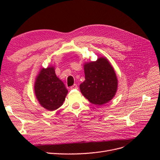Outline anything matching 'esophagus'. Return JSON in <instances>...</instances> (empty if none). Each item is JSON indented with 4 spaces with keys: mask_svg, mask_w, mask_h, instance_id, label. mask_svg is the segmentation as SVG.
<instances>
[{
    "mask_svg": "<svg viewBox=\"0 0 160 160\" xmlns=\"http://www.w3.org/2000/svg\"><path fill=\"white\" fill-rule=\"evenodd\" d=\"M78 89V86H77L76 84H74L71 87V89Z\"/></svg>",
    "mask_w": 160,
    "mask_h": 160,
    "instance_id": "obj_1",
    "label": "esophagus"
}]
</instances>
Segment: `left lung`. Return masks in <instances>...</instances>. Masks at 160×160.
Masks as SVG:
<instances>
[{
    "label": "left lung",
    "instance_id": "1",
    "mask_svg": "<svg viewBox=\"0 0 160 160\" xmlns=\"http://www.w3.org/2000/svg\"><path fill=\"white\" fill-rule=\"evenodd\" d=\"M84 72L85 80L80 85V90L89 102L101 105L113 98L118 89V79L106 58L86 62Z\"/></svg>",
    "mask_w": 160,
    "mask_h": 160
}]
</instances>
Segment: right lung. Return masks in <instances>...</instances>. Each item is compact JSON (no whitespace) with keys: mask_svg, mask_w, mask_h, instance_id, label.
<instances>
[{"mask_svg":"<svg viewBox=\"0 0 160 160\" xmlns=\"http://www.w3.org/2000/svg\"><path fill=\"white\" fill-rule=\"evenodd\" d=\"M35 93L42 107L49 111H54L63 103L68 90L57 77L54 67H49L42 68L37 77Z\"/></svg>","mask_w":160,"mask_h":160,"instance_id":"add662e5","label":"right lung"}]
</instances>
